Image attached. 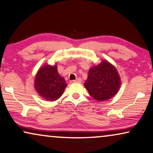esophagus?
<instances>
[{"label":"esophagus","instance_id":"obj_1","mask_svg":"<svg viewBox=\"0 0 153 153\" xmlns=\"http://www.w3.org/2000/svg\"><path fill=\"white\" fill-rule=\"evenodd\" d=\"M73 82H74L80 83V82H82V78H81V77H77L76 79H75V80H74Z\"/></svg>","mask_w":153,"mask_h":153}]
</instances>
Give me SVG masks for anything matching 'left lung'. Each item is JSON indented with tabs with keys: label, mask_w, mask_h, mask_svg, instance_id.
<instances>
[{
	"label": "left lung",
	"mask_w": 153,
	"mask_h": 153,
	"mask_svg": "<svg viewBox=\"0 0 153 153\" xmlns=\"http://www.w3.org/2000/svg\"><path fill=\"white\" fill-rule=\"evenodd\" d=\"M120 83L117 68L107 60H102L97 66L90 68L84 85L92 98L104 101L117 94Z\"/></svg>",
	"instance_id": "1"
}]
</instances>
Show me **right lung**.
Here are the masks:
<instances>
[{"instance_id": "1", "label": "right lung", "mask_w": 153, "mask_h": 153, "mask_svg": "<svg viewBox=\"0 0 153 153\" xmlns=\"http://www.w3.org/2000/svg\"><path fill=\"white\" fill-rule=\"evenodd\" d=\"M67 84L57 72V65L44 64L36 73L34 88L39 95L46 100L55 101L61 97Z\"/></svg>"}]
</instances>
